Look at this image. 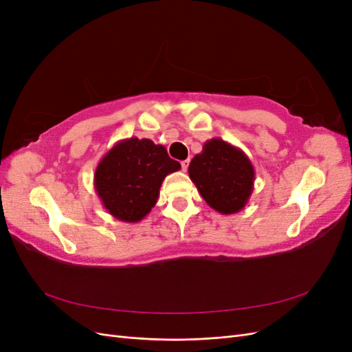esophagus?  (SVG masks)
Instances as JSON below:
<instances>
[{"instance_id":"1","label":"esophagus","mask_w":352,"mask_h":352,"mask_svg":"<svg viewBox=\"0 0 352 352\" xmlns=\"http://www.w3.org/2000/svg\"><path fill=\"white\" fill-rule=\"evenodd\" d=\"M180 164H182V170H184V172H186V170H188V166H189V160H184V162L180 163Z\"/></svg>"}]
</instances>
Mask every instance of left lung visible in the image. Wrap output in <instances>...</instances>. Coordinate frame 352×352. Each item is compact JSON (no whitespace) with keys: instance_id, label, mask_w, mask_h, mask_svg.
I'll return each mask as SVG.
<instances>
[{"instance_id":"left-lung-1","label":"left lung","mask_w":352,"mask_h":352,"mask_svg":"<svg viewBox=\"0 0 352 352\" xmlns=\"http://www.w3.org/2000/svg\"><path fill=\"white\" fill-rule=\"evenodd\" d=\"M188 173L207 204L220 214L241 211L252 194L255 172L241 148L220 138L208 140L188 167Z\"/></svg>"}]
</instances>
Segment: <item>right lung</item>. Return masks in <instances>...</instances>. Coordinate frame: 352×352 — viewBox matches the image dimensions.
I'll list each match as a JSON object with an SVG mask.
<instances>
[{"mask_svg":"<svg viewBox=\"0 0 352 352\" xmlns=\"http://www.w3.org/2000/svg\"><path fill=\"white\" fill-rule=\"evenodd\" d=\"M163 145L127 138L113 145L95 168L94 188L104 208L126 223L141 221L155 206L163 180L177 172Z\"/></svg>","mask_w":352,"mask_h":352,"instance_id":"obj_1","label":"right lung"}]
</instances>
